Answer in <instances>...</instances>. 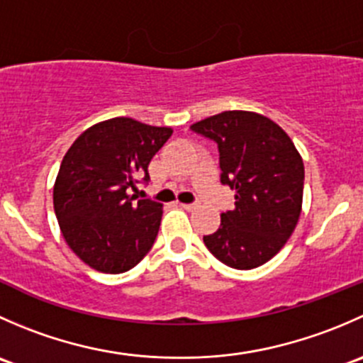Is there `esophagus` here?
I'll return each instance as SVG.
<instances>
[{
  "mask_svg": "<svg viewBox=\"0 0 363 363\" xmlns=\"http://www.w3.org/2000/svg\"><path fill=\"white\" fill-rule=\"evenodd\" d=\"M182 208H186V211H193V208L199 207V203H179Z\"/></svg>",
  "mask_w": 363,
  "mask_h": 363,
  "instance_id": "esophagus-1",
  "label": "esophagus"
}]
</instances>
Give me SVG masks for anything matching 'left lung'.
Here are the masks:
<instances>
[{
    "mask_svg": "<svg viewBox=\"0 0 363 363\" xmlns=\"http://www.w3.org/2000/svg\"><path fill=\"white\" fill-rule=\"evenodd\" d=\"M218 144L221 182L235 191L233 211L203 235L207 250L239 270L263 265L294 233L302 211L303 161L286 131L269 117L226 111L191 124Z\"/></svg>",
    "mask_w": 363,
    "mask_h": 363,
    "instance_id": "8db88e82",
    "label": "left lung"
}]
</instances>
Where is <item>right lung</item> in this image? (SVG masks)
Masks as SVG:
<instances>
[{"label":"right lung","mask_w":363,"mask_h":363,"mask_svg":"<svg viewBox=\"0 0 363 363\" xmlns=\"http://www.w3.org/2000/svg\"><path fill=\"white\" fill-rule=\"evenodd\" d=\"M174 130L131 117L87 128L61 161L54 182V212L61 233L86 265L98 272L133 269L155 244L163 205L137 200V177L147 181L152 156Z\"/></svg>","instance_id":"1"}]
</instances>
